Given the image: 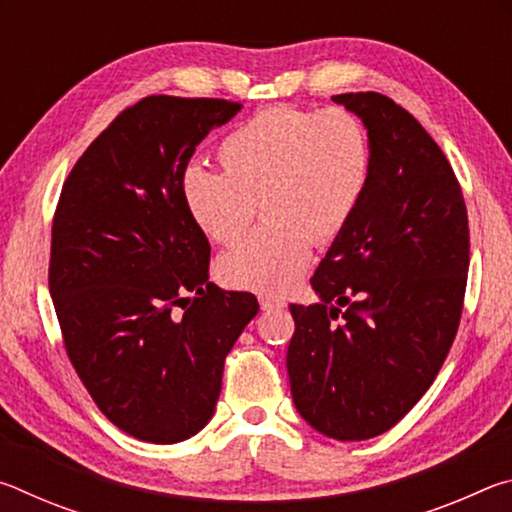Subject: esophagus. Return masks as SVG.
<instances>
[{"instance_id":"1","label":"esophagus","mask_w":512,"mask_h":512,"mask_svg":"<svg viewBox=\"0 0 512 512\" xmlns=\"http://www.w3.org/2000/svg\"><path fill=\"white\" fill-rule=\"evenodd\" d=\"M259 307L264 311H273V309H282L284 302L280 298H273V296H262L259 298Z\"/></svg>"}]
</instances>
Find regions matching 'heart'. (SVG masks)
I'll use <instances>...</instances> for the list:
<instances>
[{"mask_svg": "<svg viewBox=\"0 0 512 512\" xmlns=\"http://www.w3.org/2000/svg\"><path fill=\"white\" fill-rule=\"evenodd\" d=\"M221 173L189 167L183 201L207 239L235 246L255 207L266 225L221 257L232 287L284 293L298 282L316 246L341 237L357 214L372 176V144L350 110L266 108L223 137Z\"/></svg>", "mask_w": 512, "mask_h": 512, "instance_id": "1", "label": "heart"}]
</instances>
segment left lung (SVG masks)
<instances>
[{
	"mask_svg": "<svg viewBox=\"0 0 512 512\" xmlns=\"http://www.w3.org/2000/svg\"><path fill=\"white\" fill-rule=\"evenodd\" d=\"M332 101L366 126L372 176L311 277L320 302L289 305L296 332L287 370L309 427L334 440H368L418 404L452 348L470 228L445 153L411 112L377 92Z\"/></svg>",
	"mask_w": 512,
	"mask_h": 512,
	"instance_id": "8db88e82",
	"label": "left lung"
}]
</instances>
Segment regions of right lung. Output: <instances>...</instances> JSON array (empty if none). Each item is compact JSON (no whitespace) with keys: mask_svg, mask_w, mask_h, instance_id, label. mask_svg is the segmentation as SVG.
Instances as JSON below:
<instances>
[{"mask_svg":"<svg viewBox=\"0 0 512 512\" xmlns=\"http://www.w3.org/2000/svg\"><path fill=\"white\" fill-rule=\"evenodd\" d=\"M241 103L158 94L126 108L69 173L51 228L49 291L69 361L101 413L155 445L212 420L223 363L257 298L210 282V241L183 176Z\"/></svg>","mask_w":512,"mask_h":512,"instance_id":"obj_1","label":"right lung"}]
</instances>
